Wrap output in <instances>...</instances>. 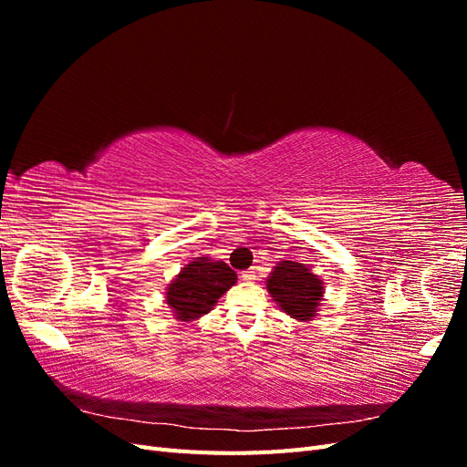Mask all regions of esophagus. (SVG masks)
<instances>
[{
	"instance_id": "1",
	"label": "esophagus",
	"mask_w": 467,
	"mask_h": 467,
	"mask_svg": "<svg viewBox=\"0 0 467 467\" xmlns=\"http://www.w3.org/2000/svg\"><path fill=\"white\" fill-rule=\"evenodd\" d=\"M242 280H247V282L257 280V271H255V268H249V271H244L242 273Z\"/></svg>"
}]
</instances>
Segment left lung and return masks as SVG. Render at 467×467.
<instances>
[{
    "mask_svg": "<svg viewBox=\"0 0 467 467\" xmlns=\"http://www.w3.org/2000/svg\"><path fill=\"white\" fill-rule=\"evenodd\" d=\"M266 290L280 312L296 321L309 323L317 317L325 300V286L309 265L298 261H278L266 276Z\"/></svg>",
    "mask_w": 467,
    "mask_h": 467,
    "instance_id": "left-lung-1",
    "label": "left lung"
}]
</instances>
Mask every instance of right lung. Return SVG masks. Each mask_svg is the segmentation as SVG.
Returning <instances> with one entry per match:
<instances>
[{
	"mask_svg": "<svg viewBox=\"0 0 467 467\" xmlns=\"http://www.w3.org/2000/svg\"><path fill=\"white\" fill-rule=\"evenodd\" d=\"M237 282L222 259L194 257L165 288V304L179 321H194L214 309L216 302Z\"/></svg>",
	"mask_w": 467,
	"mask_h": 467,
	"instance_id": "obj_1",
	"label": "right lung"
}]
</instances>
